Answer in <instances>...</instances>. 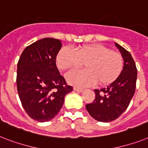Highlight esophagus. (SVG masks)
<instances>
[{
  "label": "esophagus",
  "mask_w": 148,
  "mask_h": 148,
  "mask_svg": "<svg viewBox=\"0 0 148 148\" xmlns=\"http://www.w3.org/2000/svg\"><path fill=\"white\" fill-rule=\"evenodd\" d=\"M74 90L77 91V92H82L84 90V89L83 88H80V87H77V86H74Z\"/></svg>",
  "instance_id": "obj_1"
}]
</instances>
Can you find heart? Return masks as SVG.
Here are the masks:
<instances>
[{
	"instance_id": "1",
	"label": "heart",
	"mask_w": 148,
	"mask_h": 148,
	"mask_svg": "<svg viewBox=\"0 0 148 148\" xmlns=\"http://www.w3.org/2000/svg\"><path fill=\"white\" fill-rule=\"evenodd\" d=\"M83 64H86V71L68 74V82L79 86H90L97 81L100 85H107L119 76L123 58L119 52L99 44L82 45L76 51L64 46L56 56V64L61 70H75Z\"/></svg>"
}]
</instances>
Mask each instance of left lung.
<instances>
[{
    "label": "left lung",
    "mask_w": 148,
    "mask_h": 148,
    "mask_svg": "<svg viewBox=\"0 0 148 148\" xmlns=\"http://www.w3.org/2000/svg\"><path fill=\"white\" fill-rule=\"evenodd\" d=\"M115 44L124 60L123 69L107 87L94 90L95 99L86 105L89 114L99 122H112L119 117L128 108L136 88L138 71L134 59L125 49Z\"/></svg>",
    "instance_id": "left-lung-1"
}]
</instances>
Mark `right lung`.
Here are the masks:
<instances>
[{
  "mask_svg": "<svg viewBox=\"0 0 148 148\" xmlns=\"http://www.w3.org/2000/svg\"><path fill=\"white\" fill-rule=\"evenodd\" d=\"M62 46L58 39H42L26 47L17 63L19 97L26 113L38 122L52 119L62 107L66 95L73 90L56 66Z\"/></svg>",
  "mask_w": 148,
  "mask_h": 148,
  "instance_id": "add662e5",
  "label": "right lung"
}]
</instances>
